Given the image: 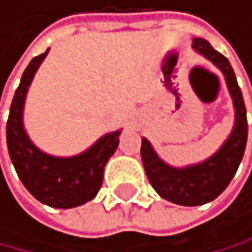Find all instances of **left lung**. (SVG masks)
<instances>
[{
  "instance_id": "left-lung-1",
  "label": "left lung",
  "mask_w": 252,
  "mask_h": 252,
  "mask_svg": "<svg viewBox=\"0 0 252 252\" xmlns=\"http://www.w3.org/2000/svg\"><path fill=\"white\" fill-rule=\"evenodd\" d=\"M193 48L223 72L235 106V127L228 140L212 158L185 169L170 167L160 160L146 138L141 140V159L151 187L164 199L180 206H201L216 199L235 177L248 141L246 107L235 72L228 59L203 38H194Z\"/></svg>"
}]
</instances>
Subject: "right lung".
Segmentation results:
<instances>
[{"label": "right lung", "instance_id": "1", "mask_svg": "<svg viewBox=\"0 0 252 252\" xmlns=\"http://www.w3.org/2000/svg\"><path fill=\"white\" fill-rule=\"evenodd\" d=\"M48 51L30 61L12 98L6 125L7 151L24 187L43 204L70 209L93 199L103 185L104 165L119 146V133L104 135L94 145L74 158H53L41 153L29 140L22 125L27 90Z\"/></svg>", "mask_w": 252, "mask_h": 252}]
</instances>
